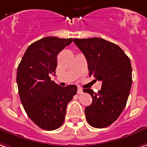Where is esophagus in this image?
<instances>
[{
    "mask_svg": "<svg viewBox=\"0 0 147 147\" xmlns=\"http://www.w3.org/2000/svg\"><path fill=\"white\" fill-rule=\"evenodd\" d=\"M77 93H78V94H81V93H82V88H78V90H77Z\"/></svg>",
    "mask_w": 147,
    "mask_h": 147,
    "instance_id": "obj_1",
    "label": "esophagus"
}]
</instances>
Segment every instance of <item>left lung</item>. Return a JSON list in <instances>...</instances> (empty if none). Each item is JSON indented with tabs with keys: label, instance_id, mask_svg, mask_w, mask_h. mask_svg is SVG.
Returning a JSON list of instances; mask_svg holds the SVG:
<instances>
[{
	"label": "left lung",
	"instance_id": "1",
	"mask_svg": "<svg viewBox=\"0 0 147 147\" xmlns=\"http://www.w3.org/2000/svg\"><path fill=\"white\" fill-rule=\"evenodd\" d=\"M73 41L86 58L90 76L102 82L97 93L83 90L93 98L85 108L86 121L94 128L107 127L118 119L129 98L132 82L130 59L118 45L101 38Z\"/></svg>",
	"mask_w": 147,
	"mask_h": 147
}]
</instances>
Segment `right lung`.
<instances>
[{"label":"right lung","mask_w":147,"mask_h":147,"mask_svg":"<svg viewBox=\"0 0 147 147\" xmlns=\"http://www.w3.org/2000/svg\"><path fill=\"white\" fill-rule=\"evenodd\" d=\"M72 40L40 39L27 48L18 66L16 81L22 104L29 118L44 130L62 125L67 105L77 93L76 85L61 87L50 77L55 75L57 54Z\"/></svg>","instance_id":"add662e5"}]
</instances>
